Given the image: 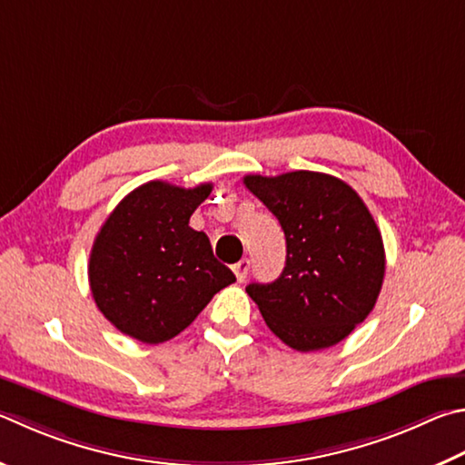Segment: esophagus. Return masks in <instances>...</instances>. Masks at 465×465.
<instances>
[{
    "mask_svg": "<svg viewBox=\"0 0 465 465\" xmlns=\"http://www.w3.org/2000/svg\"><path fill=\"white\" fill-rule=\"evenodd\" d=\"M233 274H235V278H238V282H243L246 281V276H248V270H250V260L248 258H242L238 264H233Z\"/></svg>",
    "mask_w": 465,
    "mask_h": 465,
    "instance_id": "esophagus-1",
    "label": "esophagus"
}]
</instances>
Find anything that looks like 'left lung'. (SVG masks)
<instances>
[{"label":"left lung","mask_w":465,"mask_h":465,"mask_svg":"<svg viewBox=\"0 0 465 465\" xmlns=\"http://www.w3.org/2000/svg\"><path fill=\"white\" fill-rule=\"evenodd\" d=\"M286 238V264L274 282H252L256 302L278 340L297 351L345 340L374 309L384 281V243L364 201L325 173L243 176Z\"/></svg>","instance_id":"8db88e82"}]
</instances>
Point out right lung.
Returning a JSON list of instances; mask_svg holds the SVG:
<instances>
[{
  "instance_id": "1",
  "label": "right lung",
  "mask_w": 465,
  "mask_h": 465,
  "mask_svg": "<svg viewBox=\"0 0 465 465\" xmlns=\"http://www.w3.org/2000/svg\"><path fill=\"white\" fill-rule=\"evenodd\" d=\"M213 184L183 189L150 181L125 195L101 225L89 256V284L109 323L142 343L187 329L213 294L235 282L209 238L189 219Z\"/></svg>"
}]
</instances>
